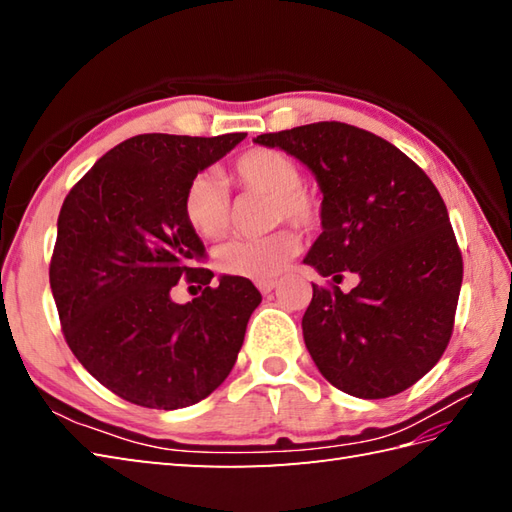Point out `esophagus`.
<instances>
[{
    "label": "esophagus",
    "mask_w": 512,
    "mask_h": 512,
    "mask_svg": "<svg viewBox=\"0 0 512 512\" xmlns=\"http://www.w3.org/2000/svg\"><path fill=\"white\" fill-rule=\"evenodd\" d=\"M257 288L259 292H264V295H268L270 290L277 288V279H268V281H257Z\"/></svg>",
    "instance_id": "esophagus-1"
}]
</instances>
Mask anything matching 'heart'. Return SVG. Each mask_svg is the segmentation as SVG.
<instances>
[{
  "instance_id": "b5f03b06",
  "label": "heart",
  "mask_w": 512,
  "mask_h": 512,
  "mask_svg": "<svg viewBox=\"0 0 512 512\" xmlns=\"http://www.w3.org/2000/svg\"><path fill=\"white\" fill-rule=\"evenodd\" d=\"M231 176L239 187L270 195L268 222L310 231L321 220V202L301 184V169L290 156L277 149H250L239 156ZM184 220L202 239H222L233 224V206L224 182L213 173H198L184 189ZM295 233L281 231L255 239H233L215 253V264L226 275L253 281L277 277L297 255Z\"/></svg>"
}]
</instances>
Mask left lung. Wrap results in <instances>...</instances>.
I'll list each match as a JSON object with an SVG mask.
<instances>
[{
	"instance_id": "obj_1",
	"label": "left lung",
	"mask_w": 512,
	"mask_h": 512,
	"mask_svg": "<svg viewBox=\"0 0 512 512\" xmlns=\"http://www.w3.org/2000/svg\"><path fill=\"white\" fill-rule=\"evenodd\" d=\"M255 143L295 156L317 178L323 233L308 266L358 286L312 284L301 328L312 361L356 398H389L440 361L453 334L462 253L436 184L398 147L354 125L323 121Z\"/></svg>"
}]
</instances>
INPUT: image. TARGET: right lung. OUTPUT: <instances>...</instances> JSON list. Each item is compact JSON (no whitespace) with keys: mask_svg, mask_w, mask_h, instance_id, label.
Returning a JSON list of instances; mask_svg holds the SVG:
<instances>
[{"mask_svg":"<svg viewBox=\"0 0 512 512\" xmlns=\"http://www.w3.org/2000/svg\"><path fill=\"white\" fill-rule=\"evenodd\" d=\"M246 134H140L116 145L63 200L50 288L72 354L116 396L149 409L195 405L220 387L262 295L244 277L193 264L204 244L182 198ZM184 276L205 286L180 307Z\"/></svg>","mask_w":512,"mask_h":512,"instance_id":"obj_1","label":"right lung"}]
</instances>
